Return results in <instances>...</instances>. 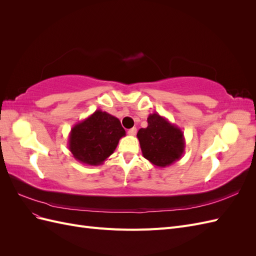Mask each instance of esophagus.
Returning a JSON list of instances; mask_svg holds the SVG:
<instances>
[{
    "instance_id": "esophagus-1",
    "label": "esophagus",
    "mask_w": 256,
    "mask_h": 256,
    "mask_svg": "<svg viewBox=\"0 0 256 256\" xmlns=\"http://www.w3.org/2000/svg\"><path fill=\"white\" fill-rule=\"evenodd\" d=\"M136 128H131V129L128 130V134L131 136H136Z\"/></svg>"
}]
</instances>
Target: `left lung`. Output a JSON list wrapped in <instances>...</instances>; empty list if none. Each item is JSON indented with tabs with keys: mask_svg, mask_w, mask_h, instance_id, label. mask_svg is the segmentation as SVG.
<instances>
[{
	"mask_svg": "<svg viewBox=\"0 0 256 256\" xmlns=\"http://www.w3.org/2000/svg\"><path fill=\"white\" fill-rule=\"evenodd\" d=\"M147 124L136 134L143 157L158 168H166L180 160L186 146L182 129L158 113L150 114Z\"/></svg>",
	"mask_w": 256,
	"mask_h": 256,
	"instance_id": "left-lung-1",
	"label": "left lung"
}]
</instances>
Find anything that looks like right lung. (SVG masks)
I'll use <instances>...</instances> for the list:
<instances>
[{
	"instance_id": "add662e5",
	"label": "right lung",
	"mask_w": 256,
	"mask_h": 256,
	"mask_svg": "<svg viewBox=\"0 0 256 256\" xmlns=\"http://www.w3.org/2000/svg\"><path fill=\"white\" fill-rule=\"evenodd\" d=\"M126 131L118 118L96 110L72 128L68 148L74 158L86 166H100L114 152Z\"/></svg>"
}]
</instances>
